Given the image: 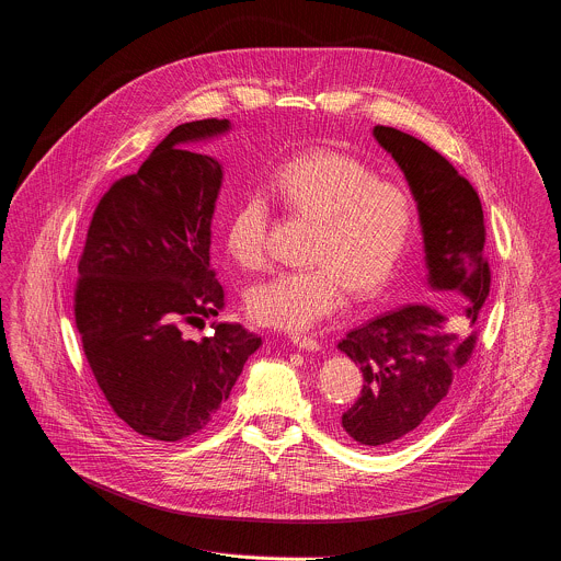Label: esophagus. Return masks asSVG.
Wrapping results in <instances>:
<instances>
[{
	"mask_svg": "<svg viewBox=\"0 0 561 561\" xmlns=\"http://www.w3.org/2000/svg\"><path fill=\"white\" fill-rule=\"evenodd\" d=\"M290 341L297 345V347H301V350H308V352H319L321 350V345H319V341L317 339H312V336H301V334H290Z\"/></svg>",
	"mask_w": 561,
	"mask_h": 561,
	"instance_id": "1",
	"label": "esophagus"
}]
</instances>
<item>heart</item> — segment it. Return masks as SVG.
Listing matches in <instances>:
<instances>
[{"label":"heart","instance_id":"heart-1","mask_svg":"<svg viewBox=\"0 0 561 561\" xmlns=\"http://www.w3.org/2000/svg\"><path fill=\"white\" fill-rule=\"evenodd\" d=\"M277 198L319 222L308 268L275 273L247 295L249 314L268 328L304 332L345 304L381 293L399 271L414 233V203L405 186L379 180L367 164L339 151H310L271 175ZM271 205L247 194L225 227L227 253L244 268L266 260Z\"/></svg>","mask_w":561,"mask_h":561}]
</instances>
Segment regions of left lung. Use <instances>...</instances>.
<instances>
[{"label": "left lung", "mask_w": 561, "mask_h": 561, "mask_svg": "<svg viewBox=\"0 0 561 561\" xmlns=\"http://www.w3.org/2000/svg\"><path fill=\"white\" fill-rule=\"evenodd\" d=\"M371 136L410 184L430 290L456 295L465 306L454 325L434 306L410 304L350 330L336 345L363 371L360 397L341 416V427L360 445L390 447L427 423L469 360L476 345L469 330L489 295L491 273L482 253V205L469 180L405 131L377 125Z\"/></svg>", "instance_id": "obj_1"}]
</instances>
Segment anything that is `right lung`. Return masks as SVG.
<instances>
[{
    "instance_id": "right-lung-1",
    "label": "right lung",
    "mask_w": 561,
    "mask_h": 561,
    "mask_svg": "<svg viewBox=\"0 0 561 561\" xmlns=\"http://www.w3.org/2000/svg\"><path fill=\"white\" fill-rule=\"evenodd\" d=\"M231 129L227 118L171 129L101 198L79 262L75 317L94 379L118 419L151 440L205 430L262 345L240 323L184 334L225 306L209 255L225 173L192 147Z\"/></svg>"
}]
</instances>
